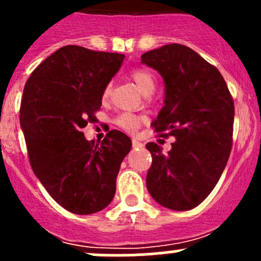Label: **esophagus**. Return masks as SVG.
I'll return each instance as SVG.
<instances>
[{"instance_id": "esophagus-1", "label": "esophagus", "mask_w": 261, "mask_h": 261, "mask_svg": "<svg viewBox=\"0 0 261 261\" xmlns=\"http://www.w3.org/2000/svg\"><path fill=\"white\" fill-rule=\"evenodd\" d=\"M143 146V143H140L139 140H136L135 138L133 139V147H141Z\"/></svg>"}]
</instances>
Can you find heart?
Instances as JSON below:
<instances>
[{"instance_id": "b5f03b06", "label": "heart", "mask_w": 261, "mask_h": 261, "mask_svg": "<svg viewBox=\"0 0 261 261\" xmlns=\"http://www.w3.org/2000/svg\"><path fill=\"white\" fill-rule=\"evenodd\" d=\"M131 80L135 82L136 87L139 88V91L141 93H147V92H152L155 88V81L154 77L151 75V73L147 72L145 69H141V68H136V69L131 70L130 73ZM111 93V87L107 86L103 91V98H107ZM145 121V117L143 115H135L131 114V112H123V114L118 115L116 117L115 123L122 130L128 131V133H134V131L138 130L143 122Z\"/></svg>"}]
</instances>
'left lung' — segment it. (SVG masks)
Here are the masks:
<instances>
[{"mask_svg":"<svg viewBox=\"0 0 261 261\" xmlns=\"http://www.w3.org/2000/svg\"><path fill=\"white\" fill-rule=\"evenodd\" d=\"M141 63L164 80V107L152 122L172 149L147 143L152 163L146 175L150 196L174 211H188L207 198L220 179L232 146L235 106L215 65L194 50L168 44L141 55Z\"/></svg>","mask_w":261,"mask_h":261,"instance_id":"left-lung-1","label":"left lung"}]
</instances>
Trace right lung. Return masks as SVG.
<instances>
[{
	"mask_svg": "<svg viewBox=\"0 0 261 261\" xmlns=\"http://www.w3.org/2000/svg\"><path fill=\"white\" fill-rule=\"evenodd\" d=\"M123 58L63 46L36 67L23 88L20 123L31 168L53 199L75 215L111 203L121 163L131 149L121 131H110L96 145L82 133L96 122L105 88Z\"/></svg>",
	"mask_w": 261,
	"mask_h": 261,
	"instance_id": "1",
	"label": "right lung"
}]
</instances>
